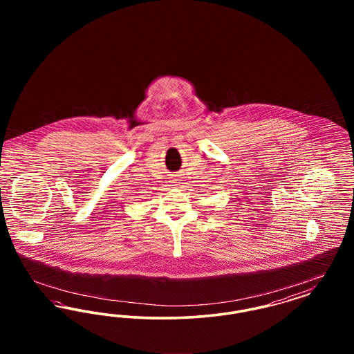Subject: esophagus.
I'll return each mask as SVG.
<instances>
[{"label": "esophagus", "mask_w": 354, "mask_h": 354, "mask_svg": "<svg viewBox=\"0 0 354 354\" xmlns=\"http://www.w3.org/2000/svg\"><path fill=\"white\" fill-rule=\"evenodd\" d=\"M180 175H171V178H169V182L172 183V185H175V187H178V185H180Z\"/></svg>", "instance_id": "34e87169"}]
</instances>
